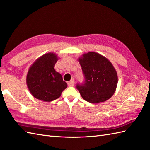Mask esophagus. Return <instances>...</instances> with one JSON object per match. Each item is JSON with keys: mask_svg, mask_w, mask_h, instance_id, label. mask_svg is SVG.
<instances>
[{"mask_svg": "<svg viewBox=\"0 0 150 150\" xmlns=\"http://www.w3.org/2000/svg\"><path fill=\"white\" fill-rule=\"evenodd\" d=\"M68 85H69V87H73L74 85V81L72 80L71 81L68 82Z\"/></svg>", "mask_w": 150, "mask_h": 150, "instance_id": "esophagus-1", "label": "esophagus"}]
</instances>
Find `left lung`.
I'll list each match as a JSON object with an SVG mask.
<instances>
[{
	"label": "left lung",
	"mask_w": 150,
	"mask_h": 150,
	"mask_svg": "<svg viewBox=\"0 0 150 150\" xmlns=\"http://www.w3.org/2000/svg\"><path fill=\"white\" fill-rule=\"evenodd\" d=\"M78 61L85 78L76 86L81 97L92 103L109 100L118 84L117 72L111 62L94 52L83 54Z\"/></svg>",
	"instance_id": "1"
}]
</instances>
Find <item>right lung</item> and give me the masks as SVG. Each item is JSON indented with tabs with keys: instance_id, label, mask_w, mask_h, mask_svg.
Masks as SVG:
<instances>
[{
	"instance_id": "1",
	"label": "right lung",
	"mask_w": 150,
	"mask_h": 150,
	"mask_svg": "<svg viewBox=\"0 0 150 150\" xmlns=\"http://www.w3.org/2000/svg\"><path fill=\"white\" fill-rule=\"evenodd\" d=\"M58 57L49 52L37 59L29 68L26 84L30 93L35 98L51 102L58 98L67 84L61 74L54 69Z\"/></svg>"
}]
</instances>
